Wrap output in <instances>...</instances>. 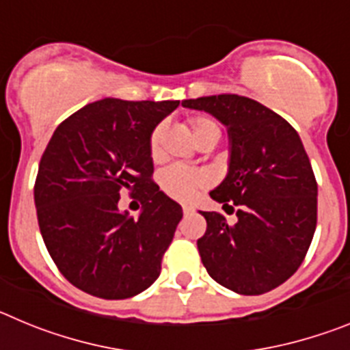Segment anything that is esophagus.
Returning a JSON list of instances; mask_svg holds the SVG:
<instances>
[{
    "label": "esophagus",
    "mask_w": 350,
    "mask_h": 350,
    "mask_svg": "<svg viewBox=\"0 0 350 350\" xmlns=\"http://www.w3.org/2000/svg\"><path fill=\"white\" fill-rule=\"evenodd\" d=\"M182 210H184L185 215H189V213H193V212H194V206H191V205H184V206H182Z\"/></svg>",
    "instance_id": "1"
}]
</instances>
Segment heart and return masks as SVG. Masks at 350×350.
<instances>
[{
    "instance_id": "b5f03b06",
    "label": "heart",
    "mask_w": 350,
    "mask_h": 350,
    "mask_svg": "<svg viewBox=\"0 0 350 350\" xmlns=\"http://www.w3.org/2000/svg\"><path fill=\"white\" fill-rule=\"evenodd\" d=\"M189 126L194 140L210 131H219L217 124L212 119H206V117H193L189 120ZM163 135H165V124H157L150 133V137H148V152H150L152 159H157L161 156ZM159 184L161 189L165 191L170 198L178 200V202H187L198 191L208 185V175L203 170L191 168V166L184 165H173L161 173Z\"/></svg>"
}]
</instances>
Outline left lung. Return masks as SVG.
Masks as SVG:
<instances>
[{
	"label": "left lung",
	"mask_w": 350,
	"mask_h": 350,
	"mask_svg": "<svg viewBox=\"0 0 350 350\" xmlns=\"http://www.w3.org/2000/svg\"><path fill=\"white\" fill-rule=\"evenodd\" d=\"M182 105L212 113L230 133V170L210 198L222 208L237 206L238 221L228 224L221 213L202 212L203 267L238 295L268 293L298 270L317 224V182L299 135L245 96H205Z\"/></svg>",
	"instance_id": "1"
}]
</instances>
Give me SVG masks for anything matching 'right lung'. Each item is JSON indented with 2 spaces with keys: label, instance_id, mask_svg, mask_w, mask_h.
<instances>
[{
  "label": "right lung",
  "instance_id": "obj_1",
  "mask_svg": "<svg viewBox=\"0 0 350 350\" xmlns=\"http://www.w3.org/2000/svg\"><path fill=\"white\" fill-rule=\"evenodd\" d=\"M180 101L105 98L63 120L35 182L43 242L64 279L88 295L126 299L147 289L182 219V206L152 180V129ZM142 203L118 212L120 191Z\"/></svg>",
  "mask_w": 350,
  "mask_h": 350
}]
</instances>
